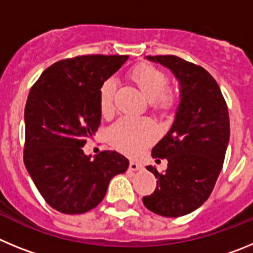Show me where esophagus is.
I'll return each mask as SVG.
<instances>
[{"instance_id": "esophagus-1", "label": "esophagus", "mask_w": 253, "mask_h": 253, "mask_svg": "<svg viewBox=\"0 0 253 253\" xmlns=\"http://www.w3.org/2000/svg\"><path fill=\"white\" fill-rule=\"evenodd\" d=\"M140 169H142L140 163L135 162V161H130V163H129V169H131V171H138Z\"/></svg>"}]
</instances>
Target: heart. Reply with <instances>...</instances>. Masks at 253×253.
I'll list each match as a JSON object with an SVG mask.
<instances>
[{"instance_id":"obj_1","label":"heart","mask_w":253,"mask_h":253,"mask_svg":"<svg viewBox=\"0 0 253 253\" xmlns=\"http://www.w3.org/2000/svg\"><path fill=\"white\" fill-rule=\"evenodd\" d=\"M140 92L151 100L153 110L166 114L175 109L178 96L173 88L169 87V77L162 69L151 64H139L131 69L129 75ZM115 84L107 80L99 91V109L105 118L114 114ZM157 126L151 119L123 118L109 129L107 139L111 147L128 156H138L157 139Z\"/></svg>"}]
</instances>
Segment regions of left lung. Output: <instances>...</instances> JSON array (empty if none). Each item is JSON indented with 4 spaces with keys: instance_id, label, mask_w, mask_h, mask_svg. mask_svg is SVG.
<instances>
[{
    "instance_id": "obj_1",
    "label": "left lung",
    "mask_w": 253,
    "mask_h": 253,
    "mask_svg": "<svg viewBox=\"0 0 253 253\" xmlns=\"http://www.w3.org/2000/svg\"><path fill=\"white\" fill-rule=\"evenodd\" d=\"M147 58L173 72L181 101L171 129L152 149V157L169 163L163 173L147 167L157 187L143 204L158 215L176 218L202 207L213 191L229 142V114L218 84L202 66L176 55Z\"/></svg>"
}]
</instances>
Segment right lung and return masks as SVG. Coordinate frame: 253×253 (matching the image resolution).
<instances>
[{
	"label": "right lung",
	"mask_w": 253,
	"mask_h": 253,
	"mask_svg": "<svg viewBox=\"0 0 253 253\" xmlns=\"http://www.w3.org/2000/svg\"><path fill=\"white\" fill-rule=\"evenodd\" d=\"M128 55H78L42 73L25 106L24 163L40 195L63 214H82L100 204L129 161L115 151L93 161L82 147L101 123V84Z\"/></svg>",
	"instance_id": "right-lung-1"
}]
</instances>
